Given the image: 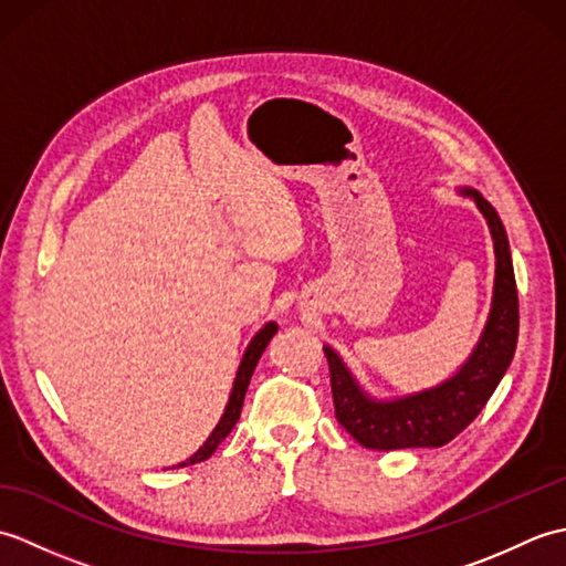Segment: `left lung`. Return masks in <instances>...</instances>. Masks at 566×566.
<instances>
[{"label":"left lung","mask_w":566,"mask_h":566,"mask_svg":"<svg viewBox=\"0 0 566 566\" xmlns=\"http://www.w3.org/2000/svg\"><path fill=\"white\" fill-rule=\"evenodd\" d=\"M457 191L476 203L494 240L496 276L486 326L472 355L450 379L394 399H377L367 394L345 359L331 345H323L331 367L335 418L363 448H442L482 413L513 359L518 343V290L506 228L496 209L476 189L460 187Z\"/></svg>","instance_id":"8db88e82"}]
</instances>
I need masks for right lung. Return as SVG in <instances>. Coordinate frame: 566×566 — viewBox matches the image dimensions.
<instances>
[{
    "mask_svg": "<svg viewBox=\"0 0 566 566\" xmlns=\"http://www.w3.org/2000/svg\"><path fill=\"white\" fill-rule=\"evenodd\" d=\"M276 328H280V326H276L274 321H270V323H264V326L255 333V338H252L250 345L245 347L243 359H240V367H238V371H235L233 389H231V396H228V403H226V408H223L221 420H219V423H216V428L211 430V436L207 438V442H203L201 448L189 457V460L179 462L177 467H189V464H197V462L209 460V457L216 452V448H219V444L226 440L228 432L233 430L235 420L240 418V408H243V399H245V391H248V384H250L252 371H255V367H258V363H260V357H262V353H264V347L270 345V340H272V335L276 333Z\"/></svg>",
    "mask_w": 566,
    "mask_h": 566,
    "instance_id": "right-lung-1",
    "label": "right lung"
}]
</instances>
